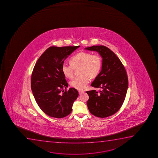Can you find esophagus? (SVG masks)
Instances as JSON below:
<instances>
[{
    "label": "esophagus",
    "instance_id": "esophagus-1",
    "mask_svg": "<svg viewBox=\"0 0 158 158\" xmlns=\"http://www.w3.org/2000/svg\"><path fill=\"white\" fill-rule=\"evenodd\" d=\"M79 94H81L82 93H84V91H81V90H79Z\"/></svg>",
    "mask_w": 158,
    "mask_h": 158
}]
</instances>
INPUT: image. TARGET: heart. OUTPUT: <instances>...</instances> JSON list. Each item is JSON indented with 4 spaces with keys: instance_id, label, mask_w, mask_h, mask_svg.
<instances>
[{
    "instance_id": "heart-1",
    "label": "heart",
    "mask_w": 158,
    "mask_h": 158,
    "mask_svg": "<svg viewBox=\"0 0 158 158\" xmlns=\"http://www.w3.org/2000/svg\"><path fill=\"white\" fill-rule=\"evenodd\" d=\"M102 61L98 54H92L89 52H81L76 54L71 59V63L67 62L62 64V71L65 77L72 78L75 68H80V76L74 78L70 82L72 87L79 90L85 88L89 83L90 77L98 76L102 68Z\"/></svg>"
}]
</instances>
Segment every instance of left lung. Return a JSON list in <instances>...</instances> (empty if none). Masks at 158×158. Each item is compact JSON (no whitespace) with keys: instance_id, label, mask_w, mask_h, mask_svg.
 <instances>
[{"instance_id":"left-lung-1","label":"left lung","mask_w":158,"mask_h":158,"mask_svg":"<svg viewBox=\"0 0 158 158\" xmlns=\"http://www.w3.org/2000/svg\"><path fill=\"white\" fill-rule=\"evenodd\" d=\"M85 50L98 52L102 58V70L91 86L102 89L87 91L89 111L97 117L104 118L116 113L123 104L128 88V78L121 60L107 47L94 45Z\"/></svg>"}]
</instances>
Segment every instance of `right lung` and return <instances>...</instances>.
<instances>
[{
  "label": "right lung",
  "mask_w": 158,
  "mask_h": 158,
  "mask_svg": "<svg viewBox=\"0 0 158 158\" xmlns=\"http://www.w3.org/2000/svg\"><path fill=\"white\" fill-rule=\"evenodd\" d=\"M51 47L37 60L31 77V89L41 110L49 116L61 118L69 115L79 94L76 89H65L68 84L62 64L79 48Z\"/></svg>",
  "instance_id": "right-lung-1"
}]
</instances>
